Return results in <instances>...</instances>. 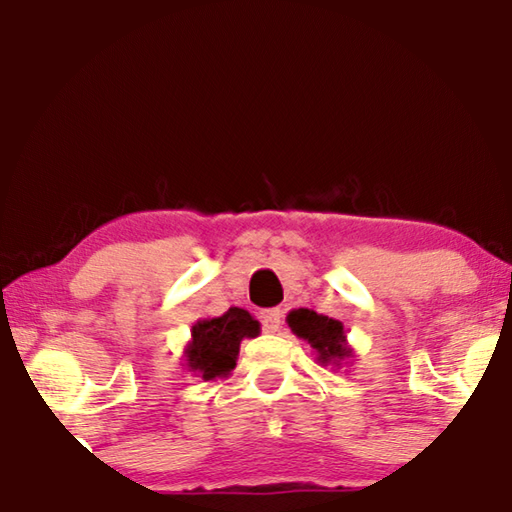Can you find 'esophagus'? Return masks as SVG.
Listing matches in <instances>:
<instances>
[{"instance_id": "34e87169", "label": "esophagus", "mask_w": 512, "mask_h": 512, "mask_svg": "<svg viewBox=\"0 0 512 512\" xmlns=\"http://www.w3.org/2000/svg\"><path fill=\"white\" fill-rule=\"evenodd\" d=\"M259 322L266 333H275V330L282 326V310L279 308H266L259 313Z\"/></svg>"}]
</instances>
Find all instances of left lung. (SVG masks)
<instances>
[{
  "label": "left lung",
  "mask_w": 512,
  "mask_h": 512,
  "mask_svg": "<svg viewBox=\"0 0 512 512\" xmlns=\"http://www.w3.org/2000/svg\"><path fill=\"white\" fill-rule=\"evenodd\" d=\"M286 324L299 339L310 344L322 366L330 364L339 368L355 357V350L350 348L346 339L344 324L333 317L319 315L310 308H295L288 313Z\"/></svg>",
  "instance_id": "obj_1"
}]
</instances>
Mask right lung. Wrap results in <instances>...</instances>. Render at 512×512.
<instances>
[{
    "label": "right lung",
    "mask_w": 512,
    "mask_h": 512,
    "mask_svg": "<svg viewBox=\"0 0 512 512\" xmlns=\"http://www.w3.org/2000/svg\"><path fill=\"white\" fill-rule=\"evenodd\" d=\"M257 335L259 322L244 308H230L222 317L197 319L184 348V366L204 382L228 377L237 366L242 339Z\"/></svg>",
    "instance_id": "1"
}]
</instances>
